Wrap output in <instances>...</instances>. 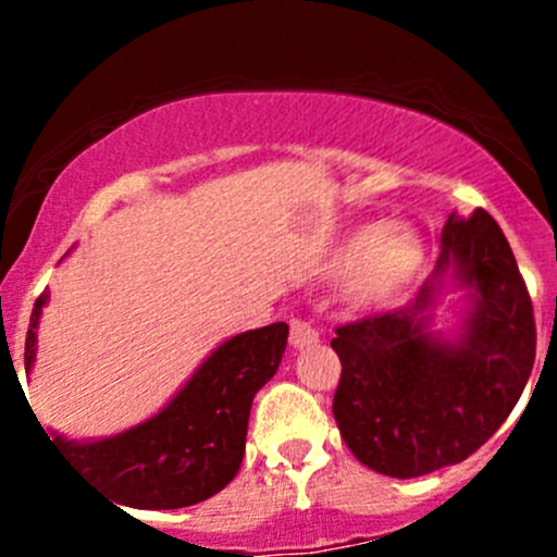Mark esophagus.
Here are the masks:
<instances>
[{
  "instance_id": "obj_1",
  "label": "esophagus",
  "mask_w": 557,
  "mask_h": 557,
  "mask_svg": "<svg viewBox=\"0 0 557 557\" xmlns=\"http://www.w3.org/2000/svg\"><path fill=\"white\" fill-rule=\"evenodd\" d=\"M318 342V331L312 329L307 320L301 318H294L290 320V345L296 347V350H301V347H310Z\"/></svg>"
}]
</instances>
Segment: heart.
I'll use <instances>...</instances> for the list:
<instances>
[{"label": "heart", "instance_id": "heart-1", "mask_svg": "<svg viewBox=\"0 0 557 557\" xmlns=\"http://www.w3.org/2000/svg\"><path fill=\"white\" fill-rule=\"evenodd\" d=\"M347 256H356L347 274L350 301L358 307H380L414 277L423 261V245L412 228L383 226L363 232Z\"/></svg>", "mask_w": 557, "mask_h": 557}]
</instances>
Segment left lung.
<instances>
[{
  "label": "left lung",
  "mask_w": 557,
  "mask_h": 557,
  "mask_svg": "<svg viewBox=\"0 0 557 557\" xmlns=\"http://www.w3.org/2000/svg\"><path fill=\"white\" fill-rule=\"evenodd\" d=\"M447 273L472 299L455 343L430 331ZM331 347L342 361L334 418L363 466L409 480L480 450L515 409L536 358L531 296L498 223L485 210L453 212L414 301L339 325Z\"/></svg>",
  "instance_id": "left-lung-1"
}]
</instances>
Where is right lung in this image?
<instances>
[{
	"label": "right lung",
	"instance_id": "add662e5",
	"mask_svg": "<svg viewBox=\"0 0 557 557\" xmlns=\"http://www.w3.org/2000/svg\"><path fill=\"white\" fill-rule=\"evenodd\" d=\"M48 294L35 301L26 331V374L37 350V323ZM288 325L272 323L223 342L145 423L97 442L45 440L83 476L134 509H180L215 496L234 480L245 455L252 396L277 372Z\"/></svg>",
	"mask_w": 557,
	"mask_h": 557
}]
</instances>
